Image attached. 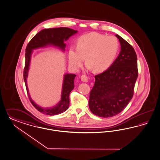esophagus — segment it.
Segmentation results:
<instances>
[{"label":"esophagus","instance_id":"1","mask_svg":"<svg viewBox=\"0 0 160 160\" xmlns=\"http://www.w3.org/2000/svg\"><path fill=\"white\" fill-rule=\"evenodd\" d=\"M81 80L83 82H88V77L85 75V74H83L82 76H81Z\"/></svg>","mask_w":160,"mask_h":160}]
</instances>
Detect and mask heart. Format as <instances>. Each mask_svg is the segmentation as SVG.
Wrapping results in <instances>:
<instances>
[{
	"label": "heart",
	"mask_w": 160,
	"mask_h": 160,
	"mask_svg": "<svg viewBox=\"0 0 160 160\" xmlns=\"http://www.w3.org/2000/svg\"><path fill=\"white\" fill-rule=\"evenodd\" d=\"M119 50V41L113 36L96 32L83 35L78 39L77 48L72 47L68 52L70 66L78 70L86 60L88 70L102 72L110 67Z\"/></svg>",
	"instance_id": "obj_1"
}]
</instances>
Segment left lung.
Instances as JSON below:
<instances>
[{
    "label": "left lung",
    "mask_w": 160,
    "mask_h": 160,
    "mask_svg": "<svg viewBox=\"0 0 160 160\" xmlns=\"http://www.w3.org/2000/svg\"><path fill=\"white\" fill-rule=\"evenodd\" d=\"M121 51L112 65L95 76L88 105L96 116L109 118L121 112L132 99L138 77L136 52L132 46L116 34Z\"/></svg>",
    "instance_id": "left-lung-1"
}]
</instances>
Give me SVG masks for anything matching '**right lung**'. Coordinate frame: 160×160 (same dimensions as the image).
<instances>
[{"label": "right lung", "instance_id": "add662e5", "mask_svg": "<svg viewBox=\"0 0 160 160\" xmlns=\"http://www.w3.org/2000/svg\"><path fill=\"white\" fill-rule=\"evenodd\" d=\"M77 31L68 28H56L43 29L34 36L26 48L25 66L23 72V79L25 83L28 97L33 106L40 112L45 115H56L63 113L67 110L70 103L69 95L72 89L74 88V80L76 75L74 74H64L62 86L61 100L57 105L50 108H42L39 106L31 98L27 85L28 72L33 50L52 46L64 52L65 48L66 47V44L64 43V42L67 41L70 37L77 33Z\"/></svg>", "mask_w": 160, "mask_h": 160}]
</instances>
